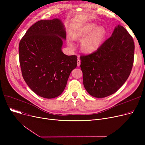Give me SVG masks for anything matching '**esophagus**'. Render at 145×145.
Listing matches in <instances>:
<instances>
[{
  "label": "esophagus",
  "mask_w": 145,
  "mask_h": 145,
  "mask_svg": "<svg viewBox=\"0 0 145 145\" xmlns=\"http://www.w3.org/2000/svg\"><path fill=\"white\" fill-rule=\"evenodd\" d=\"M77 65H78V66H79L80 65V60L79 59H78V61H77Z\"/></svg>",
  "instance_id": "esophagus-1"
}]
</instances>
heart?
<instances>
[{
  "instance_id": "b5f03b06",
  "label": "heart",
  "mask_w": 145,
  "mask_h": 145,
  "mask_svg": "<svg viewBox=\"0 0 145 145\" xmlns=\"http://www.w3.org/2000/svg\"><path fill=\"white\" fill-rule=\"evenodd\" d=\"M105 30L103 27H96L95 25L89 24L78 29L74 33L73 37L74 39H78L85 37L81 43L82 49L86 52L91 53L100 47L105 36ZM67 43L71 48H74V44L71 38L68 39Z\"/></svg>"
}]
</instances>
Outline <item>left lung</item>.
<instances>
[{
    "instance_id": "obj_1",
    "label": "left lung",
    "mask_w": 145,
    "mask_h": 145,
    "mask_svg": "<svg viewBox=\"0 0 145 145\" xmlns=\"http://www.w3.org/2000/svg\"><path fill=\"white\" fill-rule=\"evenodd\" d=\"M134 51L132 37L119 25L96 51L82 55L83 85L88 93L102 98L117 92L130 75Z\"/></svg>"
}]
</instances>
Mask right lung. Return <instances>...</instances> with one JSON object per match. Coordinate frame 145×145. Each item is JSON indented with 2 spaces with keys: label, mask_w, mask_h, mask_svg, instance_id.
Returning <instances> with one entry per match:
<instances>
[{
  "label": "right lung",
  "mask_w": 145,
  "mask_h": 145,
  "mask_svg": "<svg viewBox=\"0 0 145 145\" xmlns=\"http://www.w3.org/2000/svg\"><path fill=\"white\" fill-rule=\"evenodd\" d=\"M66 32L59 19L39 20L30 27L19 46L22 74L28 86L40 97L62 94L78 57L62 52Z\"/></svg>",
  "instance_id": "add662e5"
}]
</instances>
